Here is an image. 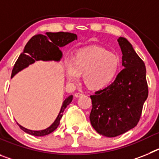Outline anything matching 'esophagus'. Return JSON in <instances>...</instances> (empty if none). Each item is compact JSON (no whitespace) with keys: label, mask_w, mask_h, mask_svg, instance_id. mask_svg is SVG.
I'll return each instance as SVG.
<instances>
[{"label":"esophagus","mask_w":159,"mask_h":159,"mask_svg":"<svg viewBox=\"0 0 159 159\" xmlns=\"http://www.w3.org/2000/svg\"><path fill=\"white\" fill-rule=\"evenodd\" d=\"M84 94L83 93H80V92H76V93H75V96L76 97V98H78V97H80L81 95H83Z\"/></svg>","instance_id":"esophagus-1"}]
</instances>
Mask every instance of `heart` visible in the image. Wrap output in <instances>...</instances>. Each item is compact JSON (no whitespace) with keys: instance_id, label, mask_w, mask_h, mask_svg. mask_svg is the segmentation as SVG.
<instances>
[{"instance_id":"b5f03b06","label":"heart","mask_w":159,"mask_h":159,"mask_svg":"<svg viewBox=\"0 0 159 159\" xmlns=\"http://www.w3.org/2000/svg\"><path fill=\"white\" fill-rule=\"evenodd\" d=\"M120 68L117 55L100 47H91L77 52L71 62L65 63L66 76L77 82L80 75L89 88L99 89L107 86L116 78Z\"/></svg>"}]
</instances>
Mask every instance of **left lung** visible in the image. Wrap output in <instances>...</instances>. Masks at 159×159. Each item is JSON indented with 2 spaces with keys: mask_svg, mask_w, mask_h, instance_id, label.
I'll list each match as a JSON object with an SVG mask.
<instances>
[{
  "mask_svg": "<svg viewBox=\"0 0 159 159\" xmlns=\"http://www.w3.org/2000/svg\"><path fill=\"white\" fill-rule=\"evenodd\" d=\"M118 42L124 68L111 84L91 95V123L107 137H116L134 128L148 96L145 64L127 39L119 37Z\"/></svg>",
  "mask_w": 159,
  "mask_h": 159,
  "instance_id": "left-lung-1",
  "label": "left lung"
}]
</instances>
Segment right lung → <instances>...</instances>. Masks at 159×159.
Returning <instances> with one entry per match:
<instances>
[{
	"mask_svg": "<svg viewBox=\"0 0 159 159\" xmlns=\"http://www.w3.org/2000/svg\"><path fill=\"white\" fill-rule=\"evenodd\" d=\"M47 36L39 34L32 36L25 45L24 52L20 55L12 71L11 78L16 73L21 71L29 64H33L36 60H56L59 61L62 57V52L59 48L66 45L70 42L77 39L76 34L71 32H46ZM72 95H69L63 102L60 114L54 123L45 130H31L18 124L20 128L29 134L34 136H44L54 131L60 125L65 108L72 101Z\"/></svg>",
	"mask_w": 159,
	"mask_h": 159,
	"instance_id": "add662e5",
	"label": "right lung"
}]
</instances>
